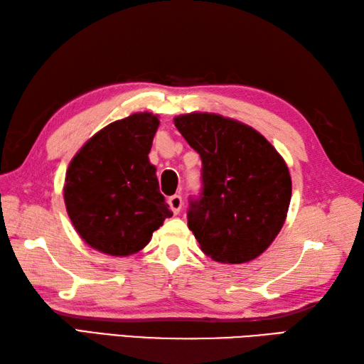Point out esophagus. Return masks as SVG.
<instances>
[{
    "label": "esophagus",
    "mask_w": 364,
    "mask_h": 364,
    "mask_svg": "<svg viewBox=\"0 0 364 364\" xmlns=\"http://www.w3.org/2000/svg\"><path fill=\"white\" fill-rule=\"evenodd\" d=\"M167 203L170 206V210H172V213L178 214L183 208V198H181V196H172V197H168Z\"/></svg>",
    "instance_id": "1"
}]
</instances>
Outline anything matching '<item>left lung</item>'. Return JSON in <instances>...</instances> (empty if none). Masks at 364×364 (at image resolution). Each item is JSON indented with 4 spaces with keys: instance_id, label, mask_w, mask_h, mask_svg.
Segmentation results:
<instances>
[{
    "instance_id": "8db88e82",
    "label": "left lung",
    "mask_w": 364,
    "mask_h": 364,
    "mask_svg": "<svg viewBox=\"0 0 364 364\" xmlns=\"http://www.w3.org/2000/svg\"><path fill=\"white\" fill-rule=\"evenodd\" d=\"M202 159V191L189 198L188 227L208 257L241 264L272 244L288 213L291 176L258 131L215 114L175 117Z\"/></svg>"
}]
</instances>
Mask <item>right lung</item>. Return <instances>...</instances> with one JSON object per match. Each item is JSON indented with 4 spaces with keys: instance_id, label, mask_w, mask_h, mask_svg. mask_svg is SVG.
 <instances>
[{
    "instance_id": "obj_1",
    "label": "right lung",
    "mask_w": 364,
    "mask_h": 364,
    "mask_svg": "<svg viewBox=\"0 0 364 364\" xmlns=\"http://www.w3.org/2000/svg\"><path fill=\"white\" fill-rule=\"evenodd\" d=\"M159 120L139 112L111 123L76 153L65 175L67 213L94 249L128 257L173 213L159 192L149 153Z\"/></svg>"
}]
</instances>
